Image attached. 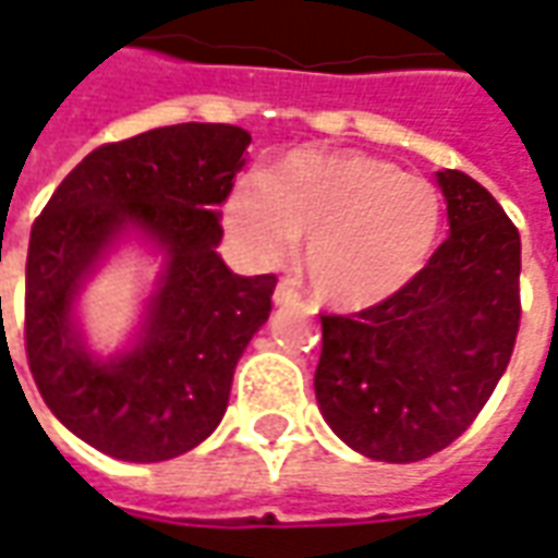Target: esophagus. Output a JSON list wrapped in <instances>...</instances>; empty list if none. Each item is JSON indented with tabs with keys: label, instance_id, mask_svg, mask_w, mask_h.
<instances>
[{
	"label": "esophagus",
	"instance_id": "1",
	"mask_svg": "<svg viewBox=\"0 0 558 558\" xmlns=\"http://www.w3.org/2000/svg\"><path fill=\"white\" fill-rule=\"evenodd\" d=\"M271 299H275V304H295L299 302V292L292 290L290 283H287V280H280L278 287H275V295H271Z\"/></svg>",
	"mask_w": 558,
	"mask_h": 558
}]
</instances>
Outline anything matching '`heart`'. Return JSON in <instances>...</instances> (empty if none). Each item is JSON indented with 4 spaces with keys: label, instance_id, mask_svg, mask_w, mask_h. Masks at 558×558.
I'll return each mask as SVG.
<instances>
[{
    "label": "heart",
    "instance_id": "obj_1",
    "mask_svg": "<svg viewBox=\"0 0 558 558\" xmlns=\"http://www.w3.org/2000/svg\"><path fill=\"white\" fill-rule=\"evenodd\" d=\"M232 242L275 263L304 239L316 302L367 311L427 268L442 232V196L421 175L362 151H292L263 175H242L223 203Z\"/></svg>",
    "mask_w": 558,
    "mask_h": 558
}]
</instances>
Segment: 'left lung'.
<instances>
[{"mask_svg": "<svg viewBox=\"0 0 558 558\" xmlns=\"http://www.w3.org/2000/svg\"><path fill=\"white\" fill-rule=\"evenodd\" d=\"M448 239L395 299L323 316L316 403L352 451L415 463L475 421L520 328V232L466 172H436Z\"/></svg>", "mask_w": 558, "mask_h": 558, "instance_id": "left-lung-1", "label": "left lung"}]
</instances>
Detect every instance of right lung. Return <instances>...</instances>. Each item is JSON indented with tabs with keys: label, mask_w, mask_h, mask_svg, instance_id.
<instances>
[{
	"label": "right lung",
	"mask_w": 558,
	"mask_h": 558,
	"mask_svg": "<svg viewBox=\"0 0 558 558\" xmlns=\"http://www.w3.org/2000/svg\"><path fill=\"white\" fill-rule=\"evenodd\" d=\"M235 125L155 128L95 148L56 187L26 256V355L68 430L128 463H160L208 439L235 364L271 311L275 275L227 268L220 203L247 160ZM137 241L159 259L138 328L98 353L78 299L106 259Z\"/></svg>",
	"instance_id": "right-lung-1"
}]
</instances>
